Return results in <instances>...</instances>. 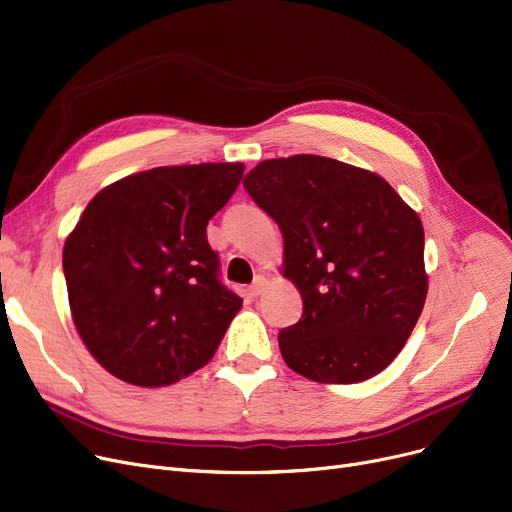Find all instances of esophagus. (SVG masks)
<instances>
[{"mask_svg": "<svg viewBox=\"0 0 512 512\" xmlns=\"http://www.w3.org/2000/svg\"><path fill=\"white\" fill-rule=\"evenodd\" d=\"M265 286H268V278H265V276H257L255 282L251 284L249 291H251L253 297H259V295L265 291Z\"/></svg>", "mask_w": 512, "mask_h": 512, "instance_id": "obj_1", "label": "esophagus"}]
</instances>
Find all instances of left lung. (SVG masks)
Instances as JSON below:
<instances>
[{
    "label": "left lung",
    "mask_w": 512,
    "mask_h": 512,
    "mask_svg": "<svg viewBox=\"0 0 512 512\" xmlns=\"http://www.w3.org/2000/svg\"><path fill=\"white\" fill-rule=\"evenodd\" d=\"M244 188L278 224L282 276L303 299L278 335L286 366L328 385L385 370L427 299L418 213L381 175L316 154L261 161Z\"/></svg>",
    "instance_id": "8db88e82"
}]
</instances>
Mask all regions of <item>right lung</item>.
<instances>
[{"instance_id":"right-lung-1","label":"right lung","mask_w":512,"mask_h":512,"mask_svg":"<svg viewBox=\"0 0 512 512\" xmlns=\"http://www.w3.org/2000/svg\"><path fill=\"white\" fill-rule=\"evenodd\" d=\"M242 163L157 167L100 190L64 242L81 341L117 379L167 387L203 368L242 299L219 282L207 224Z\"/></svg>"}]
</instances>
